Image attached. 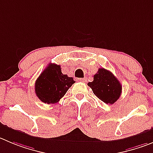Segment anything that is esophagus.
Listing matches in <instances>:
<instances>
[{
	"label": "esophagus",
	"instance_id": "obj_1",
	"mask_svg": "<svg viewBox=\"0 0 153 153\" xmlns=\"http://www.w3.org/2000/svg\"><path fill=\"white\" fill-rule=\"evenodd\" d=\"M78 81H81V82H86V78H78Z\"/></svg>",
	"mask_w": 153,
	"mask_h": 153
}]
</instances>
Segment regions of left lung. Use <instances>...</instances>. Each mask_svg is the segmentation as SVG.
<instances>
[{
	"label": "left lung",
	"mask_w": 153,
	"mask_h": 153,
	"mask_svg": "<svg viewBox=\"0 0 153 153\" xmlns=\"http://www.w3.org/2000/svg\"><path fill=\"white\" fill-rule=\"evenodd\" d=\"M100 100L106 104H113L122 94V85L111 72L100 68L94 75V81L88 84Z\"/></svg>",
	"instance_id": "obj_1"
}]
</instances>
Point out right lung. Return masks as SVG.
Wrapping results in <instances>:
<instances>
[{"label": "right lung", "instance_id": "add662e5", "mask_svg": "<svg viewBox=\"0 0 153 153\" xmlns=\"http://www.w3.org/2000/svg\"><path fill=\"white\" fill-rule=\"evenodd\" d=\"M74 83L73 78L62 73L60 65L50 63L35 81V94L44 103H56Z\"/></svg>", "mask_w": 153, "mask_h": 153}]
</instances>
